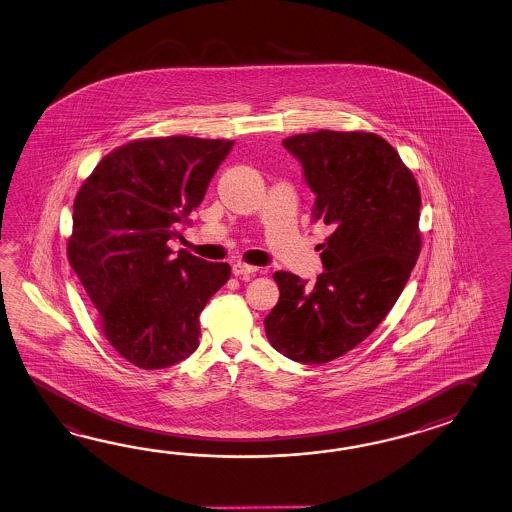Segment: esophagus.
<instances>
[{
	"mask_svg": "<svg viewBox=\"0 0 512 512\" xmlns=\"http://www.w3.org/2000/svg\"><path fill=\"white\" fill-rule=\"evenodd\" d=\"M232 271H234V275H254L256 271H258V267H254V265H249V263H234V267H232Z\"/></svg>",
	"mask_w": 512,
	"mask_h": 512,
	"instance_id": "obj_1",
	"label": "esophagus"
}]
</instances>
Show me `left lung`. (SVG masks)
<instances>
[{"label":"left lung","mask_w":512,"mask_h":512,"mask_svg":"<svg viewBox=\"0 0 512 512\" xmlns=\"http://www.w3.org/2000/svg\"><path fill=\"white\" fill-rule=\"evenodd\" d=\"M282 143L317 197L314 219L332 234L314 284L288 271L273 275L280 301L265 332L291 360L325 364L366 340L405 288L421 250L420 187L377 133L319 130Z\"/></svg>","instance_id":"8db88e82"}]
</instances>
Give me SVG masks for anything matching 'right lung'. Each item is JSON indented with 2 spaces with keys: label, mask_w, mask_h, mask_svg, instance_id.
I'll use <instances>...</instances> for the list:
<instances>
[{
  "label": "right lung",
  "mask_w": 512,
  "mask_h": 512,
  "mask_svg": "<svg viewBox=\"0 0 512 512\" xmlns=\"http://www.w3.org/2000/svg\"><path fill=\"white\" fill-rule=\"evenodd\" d=\"M234 141L135 139L109 152L79 187L66 254L105 340L143 369L198 347V315L230 278L228 263L172 254L176 224L204 200Z\"/></svg>",
  "instance_id": "add662e5"
}]
</instances>
